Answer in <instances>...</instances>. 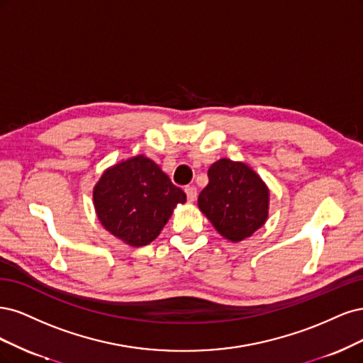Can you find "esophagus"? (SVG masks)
<instances>
[{"label":"esophagus","instance_id":"34e87169","mask_svg":"<svg viewBox=\"0 0 363 363\" xmlns=\"http://www.w3.org/2000/svg\"><path fill=\"white\" fill-rule=\"evenodd\" d=\"M185 194H186V199H189V202H194L196 197H197V190L196 186H185Z\"/></svg>","mask_w":363,"mask_h":363}]
</instances>
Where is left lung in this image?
<instances>
[{"instance_id": "left-lung-1", "label": "left lung", "mask_w": 363, "mask_h": 363, "mask_svg": "<svg viewBox=\"0 0 363 363\" xmlns=\"http://www.w3.org/2000/svg\"><path fill=\"white\" fill-rule=\"evenodd\" d=\"M208 179L197 205L221 237L238 242L265 223L270 191L247 164L221 158L209 167Z\"/></svg>"}]
</instances>
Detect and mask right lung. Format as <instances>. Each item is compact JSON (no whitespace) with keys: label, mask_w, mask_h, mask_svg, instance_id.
<instances>
[{"label":"right lung","mask_w":363,"mask_h":363,"mask_svg":"<svg viewBox=\"0 0 363 363\" xmlns=\"http://www.w3.org/2000/svg\"><path fill=\"white\" fill-rule=\"evenodd\" d=\"M186 196L158 164L145 155L107 169L93 189L101 225L123 242L142 247L154 241L174 206Z\"/></svg>","instance_id":"1"}]
</instances>
